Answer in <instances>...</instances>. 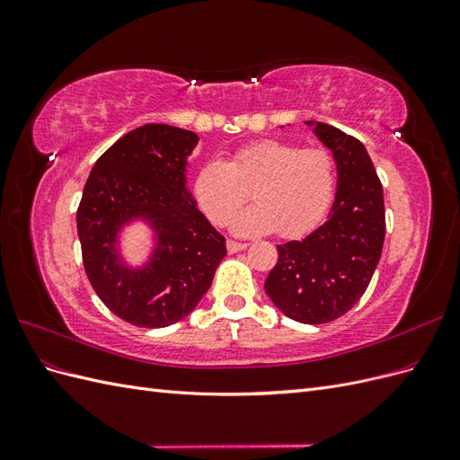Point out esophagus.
<instances>
[{
  "instance_id": "1",
  "label": "esophagus",
  "mask_w": 460,
  "mask_h": 460,
  "mask_svg": "<svg viewBox=\"0 0 460 460\" xmlns=\"http://www.w3.org/2000/svg\"><path fill=\"white\" fill-rule=\"evenodd\" d=\"M226 247H228V252H230V253H235V252H242V249H245V247H247V243H243V242H235V240H228V242H226Z\"/></svg>"
}]
</instances>
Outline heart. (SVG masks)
<instances>
[{
	"label": "heart",
	"mask_w": 460,
	"mask_h": 460,
	"mask_svg": "<svg viewBox=\"0 0 460 460\" xmlns=\"http://www.w3.org/2000/svg\"><path fill=\"white\" fill-rule=\"evenodd\" d=\"M257 203L234 218V232L252 235L276 230L299 238L324 218L336 191V161L323 147L262 140L232 153L230 163L208 159L193 178L205 217L225 226L252 196Z\"/></svg>",
	"instance_id": "obj_1"
}]
</instances>
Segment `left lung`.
<instances>
[{
	"mask_svg": "<svg viewBox=\"0 0 460 460\" xmlns=\"http://www.w3.org/2000/svg\"><path fill=\"white\" fill-rule=\"evenodd\" d=\"M338 163V193L328 220L301 242L278 245L264 289L286 316L332 323L363 297L385 238L384 191L365 146L336 127L309 120Z\"/></svg>",
	"mask_w": 460,
	"mask_h": 460,
	"instance_id": "8db88e82",
	"label": "left lung"
}]
</instances>
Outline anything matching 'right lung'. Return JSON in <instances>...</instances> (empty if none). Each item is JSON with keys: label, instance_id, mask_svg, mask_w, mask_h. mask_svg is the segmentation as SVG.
Segmentation results:
<instances>
[{"label": "right lung", "instance_id": "right-lung-1", "mask_svg": "<svg viewBox=\"0 0 460 460\" xmlns=\"http://www.w3.org/2000/svg\"><path fill=\"white\" fill-rule=\"evenodd\" d=\"M198 136L144 124L111 146L88 176L76 211L82 262L105 307L140 328H164L188 316L211 288L226 240L190 199L186 157ZM147 216L158 230L156 257L127 271L112 252L124 219Z\"/></svg>", "mask_w": 460, "mask_h": 460}]
</instances>
